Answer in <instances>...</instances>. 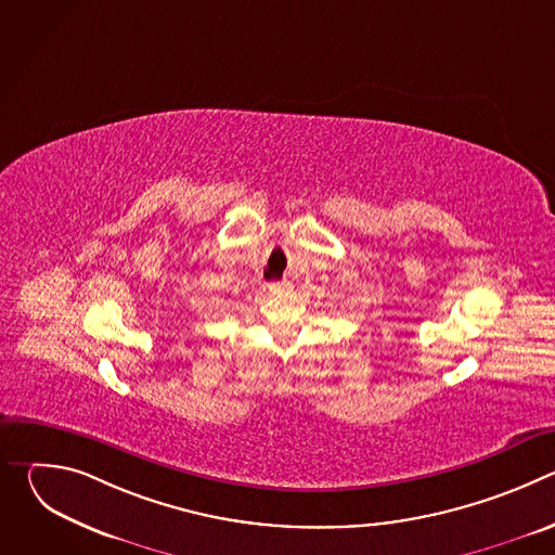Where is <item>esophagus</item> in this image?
I'll use <instances>...</instances> for the list:
<instances>
[{
	"instance_id": "1",
	"label": "esophagus",
	"mask_w": 555,
	"mask_h": 555,
	"mask_svg": "<svg viewBox=\"0 0 555 555\" xmlns=\"http://www.w3.org/2000/svg\"><path fill=\"white\" fill-rule=\"evenodd\" d=\"M268 289L274 294H283V292L292 289V283L289 281H272V283H268Z\"/></svg>"
}]
</instances>
